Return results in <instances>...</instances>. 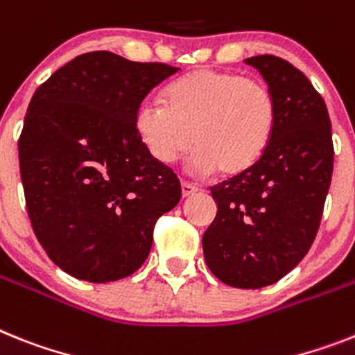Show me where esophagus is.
I'll return each mask as SVG.
<instances>
[{
    "mask_svg": "<svg viewBox=\"0 0 355 355\" xmlns=\"http://www.w3.org/2000/svg\"><path fill=\"white\" fill-rule=\"evenodd\" d=\"M180 186H182V196H189V195H193V193L198 191V187L193 186V184H189V182H186V180H182V184H180Z\"/></svg>",
    "mask_w": 355,
    "mask_h": 355,
    "instance_id": "obj_1",
    "label": "esophagus"
}]
</instances>
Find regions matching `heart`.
Here are the masks:
<instances>
[{
    "label": "heart",
    "mask_w": 355,
    "mask_h": 355,
    "mask_svg": "<svg viewBox=\"0 0 355 355\" xmlns=\"http://www.w3.org/2000/svg\"><path fill=\"white\" fill-rule=\"evenodd\" d=\"M162 104L146 103L137 110V135L160 164L175 162L193 144L187 164L198 175L249 171L267 150L278 117L263 83L211 68L173 81Z\"/></svg>",
    "instance_id": "b5f03b06"
}]
</instances>
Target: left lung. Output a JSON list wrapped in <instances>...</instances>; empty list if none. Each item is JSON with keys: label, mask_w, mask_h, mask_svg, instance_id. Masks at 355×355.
Returning a JSON list of instances; mask_svg holds the SVG:
<instances>
[{"label": "left lung", "mask_w": 355, "mask_h": 355, "mask_svg": "<svg viewBox=\"0 0 355 355\" xmlns=\"http://www.w3.org/2000/svg\"><path fill=\"white\" fill-rule=\"evenodd\" d=\"M269 86L278 117L249 171L211 187L218 205L202 238L211 272L236 288L276 284L309 252L334 168L327 104L303 71L276 55L245 59Z\"/></svg>", "instance_id": "left-lung-1"}]
</instances>
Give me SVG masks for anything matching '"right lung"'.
<instances>
[{"label": "right lung", "instance_id": "1", "mask_svg": "<svg viewBox=\"0 0 355 355\" xmlns=\"http://www.w3.org/2000/svg\"><path fill=\"white\" fill-rule=\"evenodd\" d=\"M177 71L88 52L35 90L17 142L26 211L50 260L73 278L106 284L135 272L159 216L180 200L177 175L135 130L146 95Z\"/></svg>", "mask_w": 355, "mask_h": 355}]
</instances>
